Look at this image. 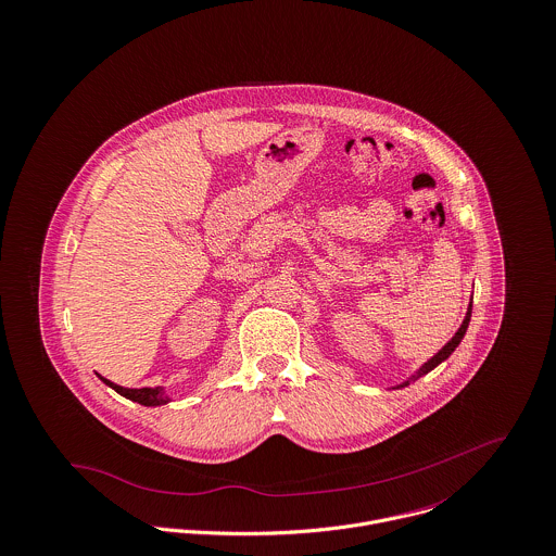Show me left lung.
<instances>
[{"mask_svg":"<svg viewBox=\"0 0 556 556\" xmlns=\"http://www.w3.org/2000/svg\"><path fill=\"white\" fill-rule=\"evenodd\" d=\"M469 319H471V305H469V311H467V315H465V319H463V324H460L458 332L452 337V341H447V345H443V350H439L427 365H422V369L416 370V372L412 375V379H407L405 383H401V388L409 386V383H412V381H416L418 377H422V375H427L429 370L434 369L439 363H443V361H445V358H447V356L458 348V343L463 341V337H465V332H467V326H469Z\"/></svg>","mask_w":556,"mask_h":556,"instance_id":"8db88e82","label":"left lung"}]
</instances>
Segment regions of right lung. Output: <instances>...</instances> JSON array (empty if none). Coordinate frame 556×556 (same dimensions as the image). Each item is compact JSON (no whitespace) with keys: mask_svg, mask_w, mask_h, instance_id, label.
<instances>
[{"mask_svg":"<svg viewBox=\"0 0 556 556\" xmlns=\"http://www.w3.org/2000/svg\"><path fill=\"white\" fill-rule=\"evenodd\" d=\"M100 379H102L106 386H111L115 392H119L125 399L136 401V403H140V405L153 407V405H164V403H168V396L162 392V388H124V386L113 383L111 379H104L102 375H100Z\"/></svg>","mask_w":556,"mask_h":556,"instance_id":"add662e5","label":"right lung"}]
</instances>
